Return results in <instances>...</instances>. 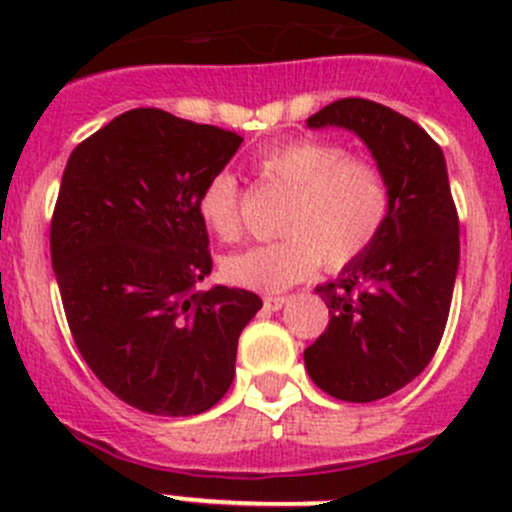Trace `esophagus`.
<instances>
[{
    "label": "esophagus",
    "instance_id": "obj_1",
    "mask_svg": "<svg viewBox=\"0 0 512 512\" xmlns=\"http://www.w3.org/2000/svg\"><path fill=\"white\" fill-rule=\"evenodd\" d=\"M289 302V297H265V309L267 312H277Z\"/></svg>",
    "mask_w": 512,
    "mask_h": 512
}]
</instances>
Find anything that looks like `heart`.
<instances>
[{
    "mask_svg": "<svg viewBox=\"0 0 512 512\" xmlns=\"http://www.w3.org/2000/svg\"><path fill=\"white\" fill-rule=\"evenodd\" d=\"M267 188L287 195L280 240L247 247L223 262L225 280L237 287L282 292L307 280L322 262L342 270L371 250L391 215V185L379 163L352 156L329 138H292L255 158ZM205 227L223 242L242 235L240 188L235 175H210L198 195Z\"/></svg>",
    "mask_w": 512,
    "mask_h": 512,
    "instance_id": "1",
    "label": "heart"
}]
</instances>
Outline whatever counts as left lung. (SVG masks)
Here are the masks:
<instances>
[{
  "label": "left lung",
  "instance_id": "8db88e82",
  "mask_svg": "<svg viewBox=\"0 0 512 512\" xmlns=\"http://www.w3.org/2000/svg\"><path fill=\"white\" fill-rule=\"evenodd\" d=\"M307 126L354 131L391 185V215L379 240L337 280L314 289L327 302L329 324L304 349L319 389L366 404L414 381L441 344L461 250L458 210L441 146L394 108L339 98Z\"/></svg>",
  "mask_w": 512,
  "mask_h": 512
}]
</instances>
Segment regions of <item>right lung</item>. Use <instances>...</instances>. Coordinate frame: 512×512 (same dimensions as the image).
I'll return each instance as SVG.
<instances>
[{
  "mask_svg": "<svg viewBox=\"0 0 512 512\" xmlns=\"http://www.w3.org/2000/svg\"><path fill=\"white\" fill-rule=\"evenodd\" d=\"M240 143L235 131L133 108L64 168L49 240L66 322L96 379L146 414L213 409L262 307L247 289H195L213 270L200 188Z\"/></svg>",
  "mask_w": 512,
  "mask_h": 512,
  "instance_id": "add662e5",
  "label": "right lung"
}]
</instances>
